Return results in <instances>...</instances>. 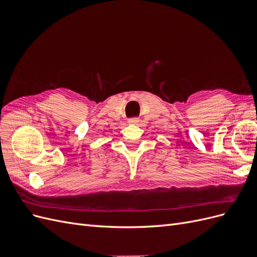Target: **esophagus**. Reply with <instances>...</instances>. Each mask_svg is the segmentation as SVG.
<instances>
[{
	"label": "esophagus",
	"mask_w": 257,
	"mask_h": 257,
	"mask_svg": "<svg viewBox=\"0 0 257 257\" xmlns=\"http://www.w3.org/2000/svg\"><path fill=\"white\" fill-rule=\"evenodd\" d=\"M138 122H139L138 118H131V119L128 120V123H132V124H136V123H138Z\"/></svg>",
	"instance_id": "esophagus-1"
}]
</instances>
